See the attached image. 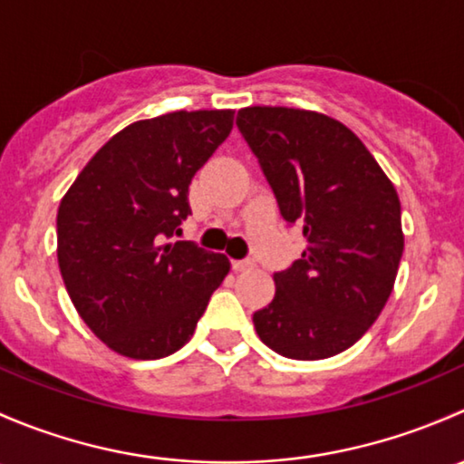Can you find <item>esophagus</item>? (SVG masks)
<instances>
[{"instance_id": "obj_1", "label": "esophagus", "mask_w": 464, "mask_h": 464, "mask_svg": "<svg viewBox=\"0 0 464 464\" xmlns=\"http://www.w3.org/2000/svg\"><path fill=\"white\" fill-rule=\"evenodd\" d=\"M231 265H233V269H236V271L254 269V260H233Z\"/></svg>"}]
</instances>
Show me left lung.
<instances>
[{
    "label": "left lung",
    "instance_id": "8db88e82",
    "mask_svg": "<svg viewBox=\"0 0 464 464\" xmlns=\"http://www.w3.org/2000/svg\"><path fill=\"white\" fill-rule=\"evenodd\" d=\"M236 123L280 215L307 240L274 274L276 296L254 314L256 332L287 359L334 357L366 334L395 285L404 251L395 186L353 130L319 111L256 105Z\"/></svg>",
    "mask_w": 464,
    "mask_h": 464
}]
</instances>
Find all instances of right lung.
<instances>
[{"instance_id": "right-lung-1", "label": "right lung", "mask_w": 464, "mask_h": 464, "mask_svg": "<svg viewBox=\"0 0 464 464\" xmlns=\"http://www.w3.org/2000/svg\"><path fill=\"white\" fill-rule=\"evenodd\" d=\"M233 110L168 111L110 139L58 208V265L89 330L130 359H161L193 336L231 262L172 240L188 186L233 130Z\"/></svg>"}]
</instances>
